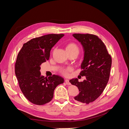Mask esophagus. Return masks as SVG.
<instances>
[{
  "mask_svg": "<svg viewBox=\"0 0 129 129\" xmlns=\"http://www.w3.org/2000/svg\"><path fill=\"white\" fill-rule=\"evenodd\" d=\"M65 83H66L67 85H71V83H70L69 80H68V79H65Z\"/></svg>",
  "mask_w": 129,
  "mask_h": 129,
  "instance_id": "esophagus-1",
  "label": "esophagus"
}]
</instances>
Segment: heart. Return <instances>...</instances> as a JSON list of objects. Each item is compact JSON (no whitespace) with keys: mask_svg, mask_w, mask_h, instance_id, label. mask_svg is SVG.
I'll use <instances>...</instances> for the list:
<instances>
[{"mask_svg":"<svg viewBox=\"0 0 129 129\" xmlns=\"http://www.w3.org/2000/svg\"><path fill=\"white\" fill-rule=\"evenodd\" d=\"M66 51L67 52H79V47L78 45L76 43H74V42H70V43H68L66 47ZM71 71V69L68 68V69H64L61 71V73L64 76H68V73Z\"/></svg>","mask_w":129,"mask_h":129,"instance_id":"1","label":"heart"}]
</instances>
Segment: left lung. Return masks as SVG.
Masks as SVG:
<instances>
[{
  "label": "left lung",
  "instance_id": "left-lung-1",
  "mask_svg": "<svg viewBox=\"0 0 129 129\" xmlns=\"http://www.w3.org/2000/svg\"><path fill=\"white\" fill-rule=\"evenodd\" d=\"M75 38L81 42L85 51L81 64V76H85L83 82L77 78L70 80L72 85L79 89V94L74 97L78 102L89 104L99 98L108 82L112 57L102 39L90 34H74Z\"/></svg>",
  "mask_w": 129,
  "mask_h": 129
}]
</instances>
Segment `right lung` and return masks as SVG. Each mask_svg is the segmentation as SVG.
Masks as SVG:
<instances>
[{
  "instance_id": "add662e5",
  "label": "right lung",
  "mask_w": 129,
  "mask_h": 129,
  "mask_svg": "<svg viewBox=\"0 0 129 129\" xmlns=\"http://www.w3.org/2000/svg\"><path fill=\"white\" fill-rule=\"evenodd\" d=\"M64 34H51L33 38L24 43L18 53L15 74L25 97L36 105L51 101L55 88L63 83L61 77L53 74L48 78L42 76L41 65L49 60L52 47Z\"/></svg>"
}]
</instances>
